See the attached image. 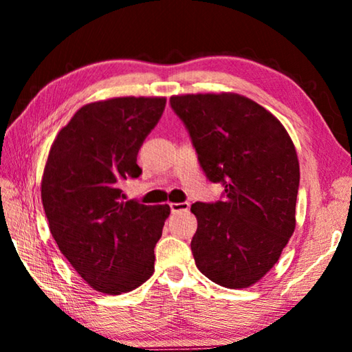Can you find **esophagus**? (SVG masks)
Here are the masks:
<instances>
[{"instance_id": "1", "label": "esophagus", "mask_w": 352, "mask_h": 352, "mask_svg": "<svg viewBox=\"0 0 352 352\" xmlns=\"http://www.w3.org/2000/svg\"><path fill=\"white\" fill-rule=\"evenodd\" d=\"M170 212L175 214V212H182V211H188L189 210V204L188 201H182V204H170Z\"/></svg>"}]
</instances>
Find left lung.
<instances>
[{"instance_id": "obj_1", "label": "left lung", "mask_w": 352, "mask_h": 352, "mask_svg": "<svg viewBox=\"0 0 352 352\" xmlns=\"http://www.w3.org/2000/svg\"><path fill=\"white\" fill-rule=\"evenodd\" d=\"M169 102L206 178L225 188L220 200L190 206L195 265L222 287H250L294 234L300 186L294 142L270 111L241 94H184Z\"/></svg>"}]
</instances>
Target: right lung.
Returning a JSON list of instances; mask_svg holds the SVG:
<instances>
[{
  "instance_id": "1",
  "label": "right lung",
  "mask_w": 352,
  "mask_h": 352,
  "mask_svg": "<svg viewBox=\"0 0 352 352\" xmlns=\"http://www.w3.org/2000/svg\"><path fill=\"white\" fill-rule=\"evenodd\" d=\"M166 98H115L83 105L58 132L41 180V201L58 250L102 294L140 287L153 273V248L168 205L124 201L119 189L141 175L136 157Z\"/></svg>"
}]
</instances>
